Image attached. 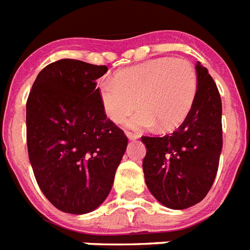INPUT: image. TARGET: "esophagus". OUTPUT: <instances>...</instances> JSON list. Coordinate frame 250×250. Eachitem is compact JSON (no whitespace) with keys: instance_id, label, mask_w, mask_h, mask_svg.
Here are the masks:
<instances>
[{"instance_id":"34e87169","label":"esophagus","mask_w":250,"mask_h":250,"mask_svg":"<svg viewBox=\"0 0 250 250\" xmlns=\"http://www.w3.org/2000/svg\"><path fill=\"white\" fill-rule=\"evenodd\" d=\"M125 135H127V137H128L129 140H137V139H139V135H137V133H132V132H129V131H127V132H125Z\"/></svg>"}]
</instances>
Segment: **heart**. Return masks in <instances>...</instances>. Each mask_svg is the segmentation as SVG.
<instances>
[{"label": "heart", "instance_id": "1", "mask_svg": "<svg viewBox=\"0 0 250 250\" xmlns=\"http://www.w3.org/2000/svg\"><path fill=\"white\" fill-rule=\"evenodd\" d=\"M196 90L193 64L180 57L149 60L98 83L106 115L117 123L135 110L137 100L140 110L127 122L132 128H146L156 123L161 129L174 128L189 113Z\"/></svg>", "mask_w": 250, "mask_h": 250}]
</instances>
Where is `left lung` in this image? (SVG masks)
<instances>
[{
    "label": "left lung",
    "mask_w": 250,
    "mask_h": 250,
    "mask_svg": "<svg viewBox=\"0 0 250 250\" xmlns=\"http://www.w3.org/2000/svg\"><path fill=\"white\" fill-rule=\"evenodd\" d=\"M193 105L178 129L162 137L143 136V161L150 193L166 208L187 209L202 201L217 175L222 145V101L213 78L196 64Z\"/></svg>",
    "instance_id": "1"
}]
</instances>
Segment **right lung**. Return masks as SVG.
Listing matches in <instances>:
<instances>
[{
  "label": "right lung",
  "instance_id": "1",
  "mask_svg": "<svg viewBox=\"0 0 250 250\" xmlns=\"http://www.w3.org/2000/svg\"><path fill=\"white\" fill-rule=\"evenodd\" d=\"M106 71L57 61L41 70L27 100L29 162L45 197L64 213H89L105 201L128 144L100 100L96 80Z\"/></svg>",
  "mask_w": 250,
  "mask_h": 250
}]
</instances>
